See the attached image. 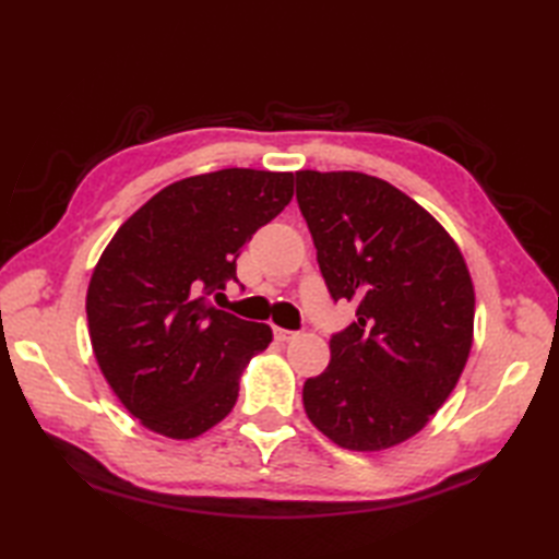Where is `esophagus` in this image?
I'll return each mask as SVG.
<instances>
[{"instance_id":"obj_1","label":"esophagus","mask_w":559,"mask_h":559,"mask_svg":"<svg viewBox=\"0 0 559 559\" xmlns=\"http://www.w3.org/2000/svg\"><path fill=\"white\" fill-rule=\"evenodd\" d=\"M273 336H276L278 341H290V338H295L298 336V331H290V329H281V326H273Z\"/></svg>"}]
</instances>
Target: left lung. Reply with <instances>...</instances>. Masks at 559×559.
I'll list each match as a JSON object with an SVG mask.
<instances>
[{"label": "left lung", "instance_id": "obj_1", "mask_svg": "<svg viewBox=\"0 0 559 559\" xmlns=\"http://www.w3.org/2000/svg\"><path fill=\"white\" fill-rule=\"evenodd\" d=\"M295 199L329 295L358 305L331 334V362L302 386L305 413L343 449L420 432L456 386L476 295L459 247L430 213L362 173H295Z\"/></svg>", "mask_w": 559, "mask_h": 559}]
</instances>
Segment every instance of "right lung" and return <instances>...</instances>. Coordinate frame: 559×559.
I'll return each instance as SVG.
<instances>
[{
	"label": "right lung",
	"mask_w": 559,
	"mask_h": 559,
	"mask_svg": "<svg viewBox=\"0 0 559 559\" xmlns=\"http://www.w3.org/2000/svg\"><path fill=\"white\" fill-rule=\"evenodd\" d=\"M293 199V173L228 168L187 177L120 225L93 271V353L148 430L192 439L237 401V379L271 329L218 310L237 257Z\"/></svg>",
	"instance_id": "1"
}]
</instances>
